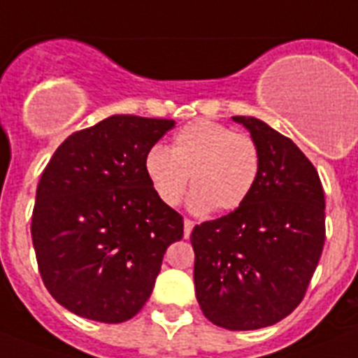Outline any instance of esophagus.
<instances>
[{"mask_svg":"<svg viewBox=\"0 0 358 358\" xmlns=\"http://www.w3.org/2000/svg\"><path fill=\"white\" fill-rule=\"evenodd\" d=\"M194 225H196V223H194V221H192V220H185V238H188V236L192 234V230H194Z\"/></svg>","mask_w":358,"mask_h":358,"instance_id":"34e87169","label":"esophagus"}]
</instances>
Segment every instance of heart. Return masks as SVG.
<instances>
[{"label":"heart","mask_w":358,"mask_h":358,"mask_svg":"<svg viewBox=\"0 0 358 358\" xmlns=\"http://www.w3.org/2000/svg\"><path fill=\"white\" fill-rule=\"evenodd\" d=\"M144 176L153 194L168 206L179 205L194 188V214H229L249 199L262 170V152L250 135L212 120H194L173 135L170 150L155 144L144 155Z\"/></svg>","instance_id":"b5f03b06"}]
</instances>
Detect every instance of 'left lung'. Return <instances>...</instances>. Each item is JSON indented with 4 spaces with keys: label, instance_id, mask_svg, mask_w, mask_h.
Masks as SVG:
<instances>
[{
    "label": "left lung",
    "instance_id": "obj_1",
    "mask_svg": "<svg viewBox=\"0 0 358 358\" xmlns=\"http://www.w3.org/2000/svg\"><path fill=\"white\" fill-rule=\"evenodd\" d=\"M262 152L249 199L194 227L201 311L230 331L273 326L302 302L326 239L320 177L291 138L254 117H232Z\"/></svg>",
    "mask_w": 358,
    "mask_h": 358
}]
</instances>
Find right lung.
<instances>
[{
  "mask_svg": "<svg viewBox=\"0 0 358 358\" xmlns=\"http://www.w3.org/2000/svg\"><path fill=\"white\" fill-rule=\"evenodd\" d=\"M173 126L113 115L69 135L41 173L32 245L47 291L67 311L120 324L152 294L182 217L153 194L143 162Z\"/></svg>",
  "mask_w": 358,
  "mask_h": 358,
  "instance_id": "obj_1",
  "label": "right lung"
}]
</instances>
